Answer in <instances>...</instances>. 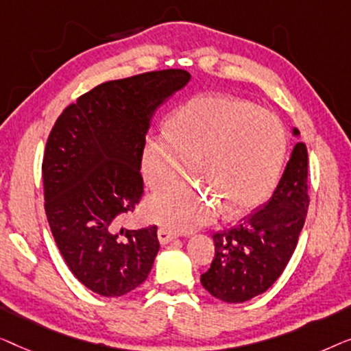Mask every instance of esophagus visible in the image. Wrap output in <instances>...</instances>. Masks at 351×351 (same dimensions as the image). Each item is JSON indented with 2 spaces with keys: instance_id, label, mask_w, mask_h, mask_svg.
<instances>
[{
  "instance_id": "34e87169",
  "label": "esophagus",
  "mask_w": 351,
  "mask_h": 351,
  "mask_svg": "<svg viewBox=\"0 0 351 351\" xmlns=\"http://www.w3.org/2000/svg\"><path fill=\"white\" fill-rule=\"evenodd\" d=\"M157 239H159L160 245H167L176 239V234L169 229H165V227H160L159 232H157Z\"/></svg>"
}]
</instances>
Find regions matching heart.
<instances>
[{
    "instance_id": "b5f03b06",
    "label": "heart",
    "mask_w": 351,
    "mask_h": 351,
    "mask_svg": "<svg viewBox=\"0 0 351 351\" xmlns=\"http://www.w3.org/2000/svg\"><path fill=\"white\" fill-rule=\"evenodd\" d=\"M285 147L274 112L229 95L192 98L167 119L165 135L145 141L141 173L156 189L184 175L191 162L202 186L164 187L146 200V218L189 232L211 223L221 208L229 216L254 208L272 191Z\"/></svg>"
}]
</instances>
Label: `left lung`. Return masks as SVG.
<instances>
[{
    "label": "left lung",
    "instance_id": "8db88e82",
    "mask_svg": "<svg viewBox=\"0 0 351 351\" xmlns=\"http://www.w3.org/2000/svg\"><path fill=\"white\" fill-rule=\"evenodd\" d=\"M293 136H300L293 128ZM308 156L295 143L278 186L263 208L213 235L215 258L200 283L213 298L240 304L263 294L283 274L308 210Z\"/></svg>",
    "mask_w": 351,
    "mask_h": 351
}]
</instances>
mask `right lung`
Here are the masks:
<instances>
[{
    "label": "right lung",
    "instance_id": "add662e5",
    "mask_svg": "<svg viewBox=\"0 0 351 351\" xmlns=\"http://www.w3.org/2000/svg\"><path fill=\"white\" fill-rule=\"evenodd\" d=\"M191 81L184 70L103 82L62 112L43 160L52 235L73 275L93 293L119 298L149 275L157 227H121L143 195L141 152L157 108Z\"/></svg>",
    "mask_w": 351,
    "mask_h": 351
}]
</instances>
